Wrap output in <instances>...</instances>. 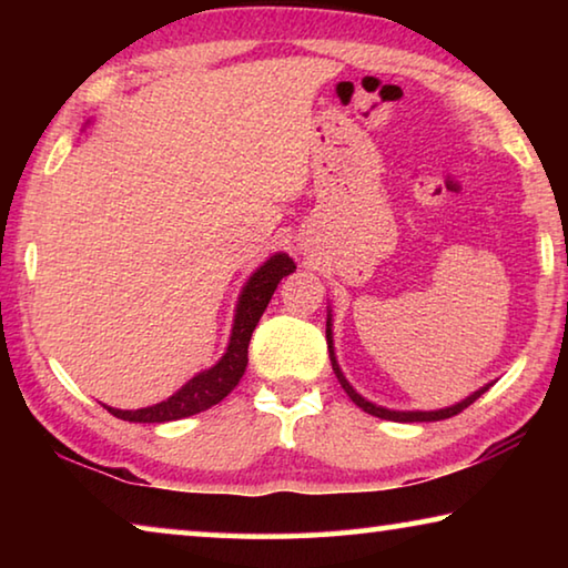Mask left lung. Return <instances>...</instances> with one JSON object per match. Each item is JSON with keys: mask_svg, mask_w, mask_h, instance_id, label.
<instances>
[{"mask_svg": "<svg viewBox=\"0 0 568 568\" xmlns=\"http://www.w3.org/2000/svg\"><path fill=\"white\" fill-rule=\"evenodd\" d=\"M325 338H328L331 363H333V371H335V376H338L343 390L348 393V398L355 403V406L363 408L365 413H371V416H376V418H386V420H396V423H430V420H444V418L456 416V413L468 408L470 403L484 396V393L494 386V383H486L484 388L474 390V393H470V396H466L464 400L454 403V406L438 408V410H393V408H383V406H376V403H371L368 398H363L361 393L351 386L348 378L343 376V371H341V365H338V358H335V348H333V313H331V311H328V321H325Z\"/></svg>", "mask_w": 568, "mask_h": 568, "instance_id": "8db88e82", "label": "left lung"}]
</instances>
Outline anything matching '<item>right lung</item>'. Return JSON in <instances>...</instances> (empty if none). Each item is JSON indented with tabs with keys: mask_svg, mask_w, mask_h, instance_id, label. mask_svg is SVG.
Instances as JSON below:
<instances>
[{
	"mask_svg": "<svg viewBox=\"0 0 568 568\" xmlns=\"http://www.w3.org/2000/svg\"><path fill=\"white\" fill-rule=\"evenodd\" d=\"M293 271V257L287 253H275L247 277V283L243 285V291H240L235 305V318L233 331H230L227 348L223 353V358H220L213 368L200 371L197 376H192L185 383V386L172 393L168 400H160L155 406L138 410H120L112 406L104 408H108L114 418L130 423H168L195 416V413L207 410L210 406L223 400L227 393L237 386L240 378H243L247 365L250 335H253L257 321H261L267 303H271L277 283Z\"/></svg>",
	"mask_w": 568,
	"mask_h": 568,
	"instance_id": "1",
	"label": "right lung"
}]
</instances>
